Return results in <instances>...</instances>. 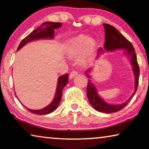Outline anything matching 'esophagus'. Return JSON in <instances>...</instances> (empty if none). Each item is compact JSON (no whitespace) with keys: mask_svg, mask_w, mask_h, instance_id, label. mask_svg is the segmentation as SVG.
<instances>
[{"mask_svg":"<svg viewBox=\"0 0 149 149\" xmlns=\"http://www.w3.org/2000/svg\"><path fill=\"white\" fill-rule=\"evenodd\" d=\"M77 72H76V71H72V72H71L70 74V77L71 79L74 78L75 75H77Z\"/></svg>","mask_w":149,"mask_h":149,"instance_id":"34e87169","label":"esophagus"}]
</instances>
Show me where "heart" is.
<instances>
[{
    "label": "heart",
    "mask_w": 149,
    "mask_h": 149,
    "mask_svg": "<svg viewBox=\"0 0 149 149\" xmlns=\"http://www.w3.org/2000/svg\"><path fill=\"white\" fill-rule=\"evenodd\" d=\"M97 44L93 38L80 34L69 40L65 46V51L70 57L79 55L78 62L81 65L89 64L95 54Z\"/></svg>",
    "instance_id": "obj_1"
}]
</instances>
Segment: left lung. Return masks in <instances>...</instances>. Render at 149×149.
I'll return each mask as SVG.
<instances>
[{"mask_svg": "<svg viewBox=\"0 0 149 149\" xmlns=\"http://www.w3.org/2000/svg\"><path fill=\"white\" fill-rule=\"evenodd\" d=\"M103 26L104 28V32H105V36H104L105 42L104 45V49L108 51H113L117 49H125V53L130 57L131 63L133 66L134 74L135 76L134 93L132 96L129 98L128 100L119 104L107 103L103 99H102L100 97V96L98 95L97 90H96L95 86L91 81V79H88V82L87 85V96L90 103L95 108V109L98 111L104 113H111L119 111L123 108H124L130 102V100L132 98L134 95H135L138 88L140 70L137 62V58L136 55L134 48L130 42L127 40L113 26L107 24H104ZM102 52L104 51H102L101 48H100L98 50V55L101 54ZM91 69H89L85 72V75L89 78H91V75L89 74L91 73Z\"/></svg>", "mask_w": 149, "mask_h": 149, "instance_id": "obj_1", "label": "left lung"}]
</instances>
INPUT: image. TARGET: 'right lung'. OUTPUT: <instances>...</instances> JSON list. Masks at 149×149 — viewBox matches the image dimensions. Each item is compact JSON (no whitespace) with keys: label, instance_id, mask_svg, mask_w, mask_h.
Listing matches in <instances>:
<instances>
[{"label":"right lung","instance_id":"right-lung-1","mask_svg":"<svg viewBox=\"0 0 149 149\" xmlns=\"http://www.w3.org/2000/svg\"><path fill=\"white\" fill-rule=\"evenodd\" d=\"M62 24L60 22H45L39 26L36 30H33L32 33L23 39L22 42H21L17 48V51L22 49L24 45H26L27 43L30 42L35 40H39V39H53L54 38V29H57L60 27H61ZM69 74H65L63 75H61L58 78V82L57 86H56V90L55 96H54V99L53 100L51 103L49 105L46 107L40 110H32L28 109L26 107V109H28L29 111L32 113L36 114V115H47L53 112L54 110L57 108V107L59 104L61 99L62 96V91L64 87L68 83L69 79Z\"/></svg>","mask_w":149,"mask_h":149}]
</instances>
